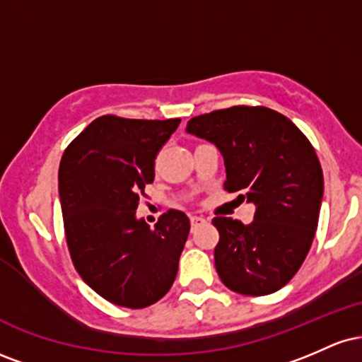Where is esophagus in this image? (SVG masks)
<instances>
[{
    "label": "esophagus",
    "mask_w": 362,
    "mask_h": 362,
    "mask_svg": "<svg viewBox=\"0 0 362 362\" xmlns=\"http://www.w3.org/2000/svg\"><path fill=\"white\" fill-rule=\"evenodd\" d=\"M206 219L202 218V216H190V226H192V230H195L197 226H201V224H204Z\"/></svg>",
    "instance_id": "1"
}]
</instances>
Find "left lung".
<instances>
[{"instance_id": "left-lung-1", "label": "left lung", "mask_w": 362, "mask_h": 362, "mask_svg": "<svg viewBox=\"0 0 362 362\" xmlns=\"http://www.w3.org/2000/svg\"><path fill=\"white\" fill-rule=\"evenodd\" d=\"M187 132L218 146L226 167L224 190L255 204L250 224L213 219L219 279L245 296L276 293L300 271L317 231L323 195L317 153L286 115L267 107L197 115Z\"/></svg>"}]
</instances>
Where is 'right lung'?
<instances>
[{"mask_svg":"<svg viewBox=\"0 0 362 362\" xmlns=\"http://www.w3.org/2000/svg\"><path fill=\"white\" fill-rule=\"evenodd\" d=\"M178 124L102 115L61 158L62 221L74 269L103 300L124 308L161 300L177 277L189 218L170 209L149 228L136 209L155 180L158 151Z\"/></svg>","mask_w":362,"mask_h":362,"instance_id":"1","label":"right lung"}]
</instances>
